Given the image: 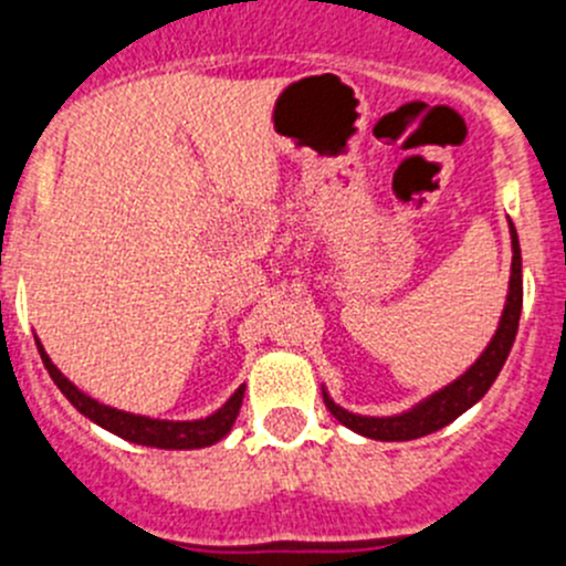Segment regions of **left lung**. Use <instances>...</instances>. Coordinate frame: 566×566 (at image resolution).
<instances>
[{"label": "left lung", "instance_id": "8db88e82", "mask_svg": "<svg viewBox=\"0 0 566 566\" xmlns=\"http://www.w3.org/2000/svg\"><path fill=\"white\" fill-rule=\"evenodd\" d=\"M509 232H512V279H509V295L506 306H503L501 323H497L495 337L490 339L484 354H481L457 381L437 389L434 395H429L426 400L415 403L409 411H400V415L392 417L354 415V411L334 403V400L328 398L326 389H323V403H326V409L343 422L345 429L356 431V434L367 437V440H417V437L434 434V431L446 429L448 422H453L459 415H464L470 406H475L484 398L486 389L495 384L501 367L506 365V356L509 350H512L514 337H517L520 312H523V256H520V240L514 223H509Z\"/></svg>", "mask_w": 566, "mask_h": 566}]
</instances>
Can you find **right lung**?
<instances>
[{"label":"right lung","mask_w":566,"mask_h":566,"mask_svg":"<svg viewBox=\"0 0 566 566\" xmlns=\"http://www.w3.org/2000/svg\"><path fill=\"white\" fill-rule=\"evenodd\" d=\"M38 354H41L43 367L49 370L52 381L57 384L60 392L71 400L80 415H85L87 420H93L96 426L107 429L109 434L120 437V440H129L135 446H149V448H163V451H193V448H207L216 446L218 440L232 431L234 420H238L240 403H243L245 384H240L234 389L232 398L221 406L218 411H212L205 420H155V417L132 415V411L113 409V406H104L98 400H93L91 395H85L82 389H76L63 373L54 367V361L49 359V354L43 350V345L38 343Z\"/></svg>","instance_id":"add662e5"}]
</instances>
